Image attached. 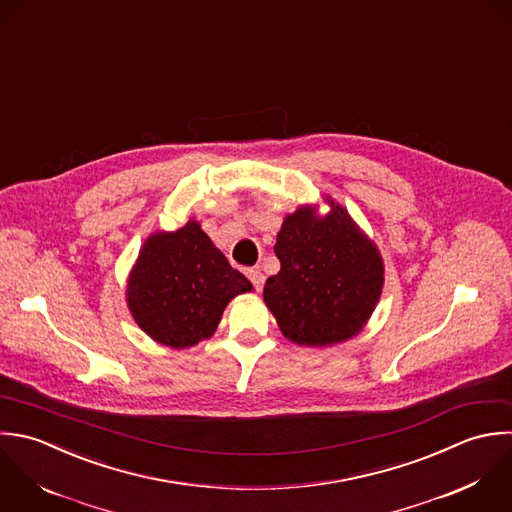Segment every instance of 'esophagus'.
Listing matches in <instances>:
<instances>
[{"label": "esophagus", "instance_id": "1", "mask_svg": "<svg viewBox=\"0 0 512 512\" xmlns=\"http://www.w3.org/2000/svg\"><path fill=\"white\" fill-rule=\"evenodd\" d=\"M247 277H249V281L253 283L255 291H261V289H263V283H265V275H263L259 269H249V271H247Z\"/></svg>", "mask_w": 512, "mask_h": 512}]
</instances>
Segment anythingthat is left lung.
Returning a JSON list of instances; mask_svg holds the SVG:
<instances>
[{
  "label": "left lung",
  "instance_id": "left-lung-1",
  "mask_svg": "<svg viewBox=\"0 0 512 512\" xmlns=\"http://www.w3.org/2000/svg\"><path fill=\"white\" fill-rule=\"evenodd\" d=\"M323 201L325 215L317 205L285 215L273 247L281 269L263 289L283 337L305 347H331L359 335L385 285L377 243L343 205L329 195Z\"/></svg>",
  "mask_w": 512,
  "mask_h": 512
}]
</instances>
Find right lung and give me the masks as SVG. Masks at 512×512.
Wrapping results in <instances>:
<instances>
[{"label":"right lung","mask_w":512,"mask_h":512,"mask_svg":"<svg viewBox=\"0 0 512 512\" xmlns=\"http://www.w3.org/2000/svg\"><path fill=\"white\" fill-rule=\"evenodd\" d=\"M253 291L213 245L201 223L145 239L129 271L125 303L137 327L155 343L189 349L209 339L231 299Z\"/></svg>","instance_id":"obj_1"}]
</instances>
